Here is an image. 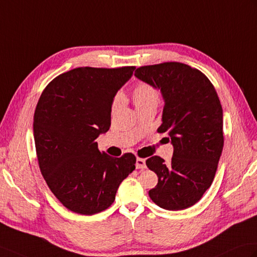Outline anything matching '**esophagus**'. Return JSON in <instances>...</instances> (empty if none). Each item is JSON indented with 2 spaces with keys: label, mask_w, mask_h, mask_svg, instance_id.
Segmentation results:
<instances>
[{
  "label": "esophagus",
  "mask_w": 257,
  "mask_h": 257,
  "mask_svg": "<svg viewBox=\"0 0 257 257\" xmlns=\"http://www.w3.org/2000/svg\"><path fill=\"white\" fill-rule=\"evenodd\" d=\"M136 168L139 169V170H143L147 168L146 165V160L145 159H140V158H137L136 160Z\"/></svg>",
  "instance_id": "esophagus-1"
}]
</instances>
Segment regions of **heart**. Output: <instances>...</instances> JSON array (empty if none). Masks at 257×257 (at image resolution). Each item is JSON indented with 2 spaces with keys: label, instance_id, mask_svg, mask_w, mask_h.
<instances>
[{
  "label": "heart",
  "instance_id": "b5f03b06",
  "mask_svg": "<svg viewBox=\"0 0 257 257\" xmlns=\"http://www.w3.org/2000/svg\"><path fill=\"white\" fill-rule=\"evenodd\" d=\"M133 99L136 108H138V107H141L148 103H151V101H158V94L156 89L151 85L146 84V83H140V84H138L134 88ZM120 94H117L114 98V101H112V109L117 108L119 103H120Z\"/></svg>",
  "mask_w": 257,
  "mask_h": 257
}]
</instances>
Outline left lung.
<instances>
[{
  "label": "left lung",
  "mask_w": 257,
  "mask_h": 257,
  "mask_svg": "<svg viewBox=\"0 0 257 257\" xmlns=\"http://www.w3.org/2000/svg\"><path fill=\"white\" fill-rule=\"evenodd\" d=\"M135 76L161 91L164 106L158 131L168 133L174 149L170 164L157 156L147 160L159 178L149 196L163 209H186L210 187L223 149L218 94L204 73L180 62L140 67Z\"/></svg>",
  "instance_id": "1"
}]
</instances>
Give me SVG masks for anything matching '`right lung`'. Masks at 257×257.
Listing matches in <instances>:
<instances>
[{"instance_id":"right-lung-1","label":"right lung","mask_w":257,"mask_h":257,"mask_svg":"<svg viewBox=\"0 0 257 257\" xmlns=\"http://www.w3.org/2000/svg\"><path fill=\"white\" fill-rule=\"evenodd\" d=\"M135 69H73L51 81L36 106L33 130L41 174L71 211L92 216L107 209L136 169L133 153L112 158L100 153L95 141L108 131L115 95Z\"/></svg>"}]
</instances>
